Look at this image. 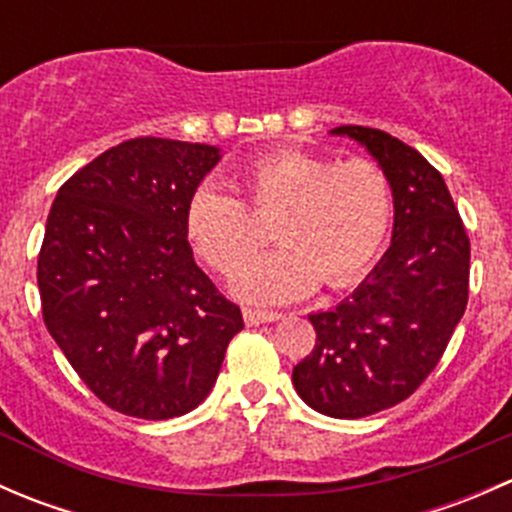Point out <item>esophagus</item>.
I'll return each instance as SVG.
<instances>
[{"mask_svg":"<svg viewBox=\"0 0 512 512\" xmlns=\"http://www.w3.org/2000/svg\"><path fill=\"white\" fill-rule=\"evenodd\" d=\"M242 317H245V322L250 324V327H257V324L277 322V319H280L282 314H280V312H270V309H252V307H245V309H242Z\"/></svg>","mask_w":512,"mask_h":512,"instance_id":"1","label":"esophagus"}]
</instances>
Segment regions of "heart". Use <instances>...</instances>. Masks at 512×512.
Masks as SVG:
<instances>
[{
  "mask_svg": "<svg viewBox=\"0 0 512 512\" xmlns=\"http://www.w3.org/2000/svg\"><path fill=\"white\" fill-rule=\"evenodd\" d=\"M237 193L198 185L183 225L193 250L220 275H235L265 245L257 218L272 220L280 250L237 277L235 289L252 302H289L319 282L349 287L379 257L391 220L389 175L369 158L332 160L304 151H275L237 170Z\"/></svg>",
  "mask_w": 512,
  "mask_h": 512,
  "instance_id": "b5f03b06",
  "label": "heart"
}]
</instances>
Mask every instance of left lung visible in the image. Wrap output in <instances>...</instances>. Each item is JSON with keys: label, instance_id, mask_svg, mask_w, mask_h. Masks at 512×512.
<instances>
[{"label": "left lung", "instance_id": "8db88e82", "mask_svg": "<svg viewBox=\"0 0 512 512\" xmlns=\"http://www.w3.org/2000/svg\"><path fill=\"white\" fill-rule=\"evenodd\" d=\"M389 175L391 247L366 280L327 312L309 314L317 342L292 369L304 404L361 418L409 399L436 369L468 304L471 240L443 175L379 128L339 126Z\"/></svg>", "mask_w": 512, "mask_h": 512}]
</instances>
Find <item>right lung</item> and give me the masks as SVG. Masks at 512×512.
I'll return each mask as SVG.
<instances>
[{"mask_svg": "<svg viewBox=\"0 0 512 512\" xmlns=\"http://www.w3.org/2000/svg\"><path fill=\"white\" fill-rule=\"evenodd\" d=\"M220 148L131 138L56 193L36 265L44 324L113 411L165 421L213 389L240 307L195 265L183 215Z\"/></svg>", "mask_w": 512, "mask_h": 512, "instance_id": "right-lung-1", "label": "right lung"}]
</instances>
